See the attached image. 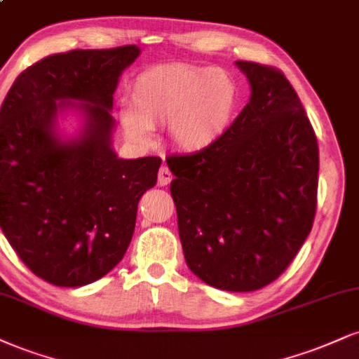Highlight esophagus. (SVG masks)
Instances as JSON below:
<instances>
[{
    "label": "esophagus",
    "instance_id": "1",
    "mask_svg": "<svg viewBox=\"0 0 359 359\" xmlns=\"http://www.w3.org/2000/svg\"><path fill=\"white\" fill-rule=\"evenodd\" d=\"M172 179H174V175H172V172L168 170V167L167 165L161 167V170H158V184L167 185V184H170Z\"/></svg>",
    "mask_w": 359,
    "mask_h": 359
}]
</instances>
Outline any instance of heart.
I'll list each match as a JSON object with an SVG mask.
<instances>
[{"mask_svg": "<svg viewBox=\"0 0 359 359\" xmlns=\"http://www.w3.org/2000/svg\"><path fill=\"white\" fill-rule=\"evenodd\" d=\"M239 88L231 75L210 67L158 65L132 83L130 109L120 115L132 140H152V128L168 127L172 142L198 152L224 135L234 118Z\"/></svg>", "mask_w": 359, "mask_h": 359, "instance_id": "heart-1", "label": "heart"}]
</instances>
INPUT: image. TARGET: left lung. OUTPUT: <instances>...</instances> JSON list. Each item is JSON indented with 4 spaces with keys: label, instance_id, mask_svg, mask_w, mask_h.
I'll return each mask as SVG.
<instances>
[{
    "label": "left lung",
    "instance_id": "1",
    "mask_svg": "<svg viewBox=\"0 0 359 359\" xmlns=\"http://www.w3.org/2000/svg\"><path fill=\"white\" fill-rule=\"evenodd\" d=\"M250 98L224 135L167 157L185 262L209 286L256 291L286 271L311 232L319 149L284 73L236 62Z\"/></svg>",
    "mask_w": 359,
    "mask_h": 359
}]
</instances>
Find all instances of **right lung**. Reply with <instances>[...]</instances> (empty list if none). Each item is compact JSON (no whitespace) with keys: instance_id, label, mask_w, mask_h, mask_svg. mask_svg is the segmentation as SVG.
Here are the masks:
<instances>
[{"instance_id":"1","label":"right lung","mask_w":359,"mask_h":359,"mask_svg":"<svg viewBox=\"0 0 359 359\" xmlns=\"http://www.w3.org/2000/svg\"><path fill=\"white\" fill-rule=\"evenodd\" d=\"M138 55L135 45L50 55L20 73L0 109V227L32 273L55 286L110 273L132 241L138 201L157 184L161 158L125 161L111 149L114 93ZM68 104L86 125L62 142L55 114Z\"/></svg>"}]
</instances>
